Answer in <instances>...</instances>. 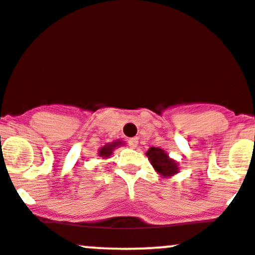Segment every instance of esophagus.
Instances as JSON below:
<instances>
[{
  "label": "esophagus",
  "mask_w": 255,
  "mask_h": 255,
  "mask_svg": "<svg viewBox=\"0 0 255 255\" xmlns=\"http://www.w3.org/2000/svg\"><path fill=\"white\" fill-rule=\"evenodd\" d=\"M128 145H129L130 148H135V146L138 145V138H136V136H133V138L128 139Z\"/></svg>",
  "instance_id": "esophagus-1"
}]
</instances>
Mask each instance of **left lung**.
<instances>
[{"label": "left lung", "instance_id": "1", "mask_svg": "<svg viewBox=\"0 0 255 255\" xmlns=\"http://www.w3.org/2000/svg\"><path fill=\"white\" fill-rule=\"evenodd\" d=\"M146 156H148L152 167H154L157 172L161 173L162 176H172L178 171L177 163L173 161V160H171L170 157H168V155L166 154L162 149L154 148V146H152V148H150L148 150Z\"/></svg>", "mask_w": 255, "mask_h": 255}]
</instances>
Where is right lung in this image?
Segmentation results:
<instances>
[{
	"mask_svg": "<svg viewBox=\"0 0 255 255\" xmlns=\"http://www.w3.org/2000/svg\"><path fill=\"white\" fill-rule=\"evenodd\" d=\"M119 145H122L121 144V141H114V143H110V144H106L104 148H101L99 150V156H103V157H109L110 155L112 154V151H114L115 148Z\"/></svg>",
	"mask_w": 255,
	"mask_h": 255,
	"instance_id": "right-lung-1",
	"label": "right lung"
}]
</instances>
